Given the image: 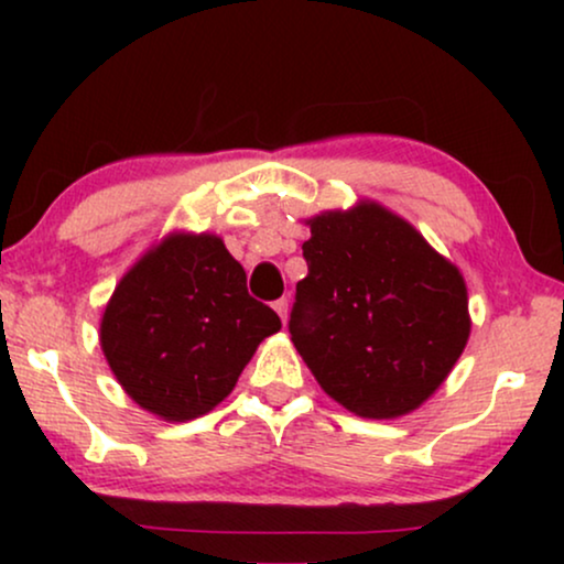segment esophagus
<instances>
[{"label": "esophagus", "mask_w": 564, "mask_h": 564, "mask_svg": "<svg viewBox=\"0 0 564 564\" xmlns=\"http://www.w3.org/2000/svg\"><path fill=\"white\" fill-rule=\"evenodd\" d=\"M288 307H290L288 297H280V300H274V311H276V315H280V318H282V323L288 321Z\"/></svg>", "instance_id": "1"}]
</instances>
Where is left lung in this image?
Listing matches in <instances>:
<instances>
[{
    "instance_id": "1",
    "label": "left lung",
    "mask_w": 564,
    "mask_h": 564,
    "mask_svg": "<svg viewBox=\"0 0 564 564\" xmlns=\"http://www.w3.org/2000/svg\"><path fill=\"white\" fill-rule=\"evenodd\" d=\"M290 336L315 380L361 419H398L452 372L469 336L459 269L375 203L311 220Z\"/></svg>"
}]
</instances>
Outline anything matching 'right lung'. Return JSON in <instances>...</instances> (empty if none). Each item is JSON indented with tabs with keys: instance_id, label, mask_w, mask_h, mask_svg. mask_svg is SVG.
<instances>
[{
	"instance_id": "add662e5",
	"label": "right lung",
	"mask_w": 564,
	"mask_h": 564,
	"mask_svg": "<svg viewBox=\"0 0 564 564\" xmlns=\"http://www.w3.org/2000/svg\"><path fill=\"white\" fill-rule=\"evenodd\" d=\"M280 328L218 236H169L115 288L99 341L138 405L189 421L236 388L257 346Z\"/></svg>"
}]
</instances>
